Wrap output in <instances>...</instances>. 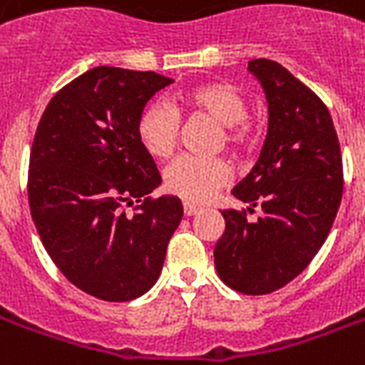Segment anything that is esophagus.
<instances>
[{"label":"esophagus","instance_id":"34e87169","mask_svg":"<svg viewBox=\"0 0 365 365\" xmlns=\"http://www.w3.org/2000/svg\"><path fill=\"white\" fill-rule=\"evenodd\" d=\"M201 209L199 205H195V203H190V201H183V213L187 215V217H191V215H195Z\"/></svg>","mask_w":365,"mask_h":365}]
</instances>
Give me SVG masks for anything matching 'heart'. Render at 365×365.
<instances>
[{"instance_id": "heart-1", "label": "heart", "mask_w": 365, "mask_h": 365, "mask_svg": "<svg viewBox=\"0 0 365 365\" xmlns=\"http://www.w3.org/2000/svg\"><path fill=\"white\" fill-rule=\"evenodd\" d=\"M178 111L187 115H207L221 125L219 144L232 150L246 148L254 136L248 117V105L242 93L225 82H205L191 86L175 96ZM180 135V117L170 103L156 99L144 107L136 119V136L143 148L154 158H168ZM230 175L229 162L221 156L203 158L183 154L164 172V185L187 201H205L222 187Z\"/></svg>"}]
</instances>
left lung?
Here are the masks:
<instances>
[{
  "instance_id": "left-lung-1",
  "label": "left lung",
  "mask_w": 365,
  "mask_h": 365,
  "mask_svg": "<svg viewBox=\"0 0 365 365\" xmlns=\"http://www.w3.org/2000/svg\"><path fill=\"white\" fill-rule=\"evenodd\" d=\"M264 86L269 125L260 158L232 190L260 207L222 211L225 232L215 266L230 289L266 295L282 289L311 264L329 237L342 199V154L327 105L274 60L248 62Z\"/></svg>"
}]
</instances>
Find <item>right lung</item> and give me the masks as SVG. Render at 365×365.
I'll list each match as a JSON object with an SVG mask.
<instances>
[{"instance_id":"obj_1","label":"right lung","mask_w":365,"mask_h":365,"mask_svg":"<svg viewBox=\"0 0 365 365\" xmlns=\"http://www.w3.org/2000/svg\"><path fill=\"white\" fill-rule=\"evenodd\" d=\"M172 82L91 68L54 93L36 127L27 178L36 232L68 282L101 301L150 289L183 217L178 197H150L162 180L136 136L144 105Z\"/></svg>"}]
</instances>
